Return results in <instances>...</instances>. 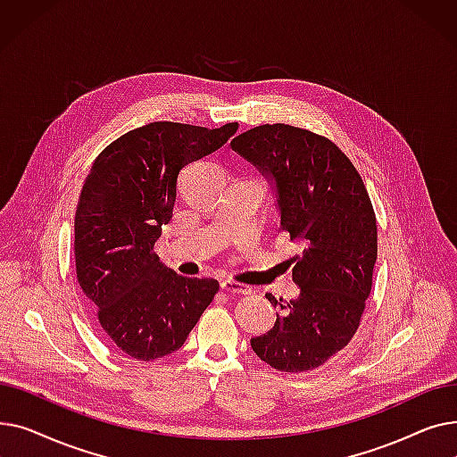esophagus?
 <instances>
[{"mask_svg":"<svg viewBox=\"0 0 457 457\" xmlns=\"http://www.w3.org/2000/svg\"><path fill=\"white\" fill-rule=\"evenodd\" d=\"M220 287L226 291V293H233V295H248L250 293V287L245 285V283H238L235 279H222L220 281Z\"/></svg>","mask_w":457,"mask_h":457,"instance_id":"1","label":"esophagus"}]
</instances>
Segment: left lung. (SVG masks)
Instances as JSON below:
<instances>
[{
    "instance_id": "1",
    "label": "left lung",
    "mask_w": 457,
    "mask_h": 457,
    "mask_svg": "<svg viewBox=\"0 0 457 457\" xmlns=\"http://www.w3.org/2000/svg\"><path fill=\"white\" fill-rule=\"evenodd\" d=\"M231 148L274 181L281 229L303 246L291 259L298 298L265 295L279 313L252 348L276 370H313L352 341L372 289L378 228L369 192L352 161L313 131L265 124Z\"/></svg>"
}]
</instances>
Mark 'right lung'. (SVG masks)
Wrapping results in <instances>:
<instances>
[{
  "mask_svg": "<svg viewBox=\"0 0 457 457\" xmlns=\"http://www.w3.org/2000/svg\"><path fill=\"white\" fill-rule=\"evenodd\" d=\"M237 128L152 122L111 142L85 179L74 220L78 281L104 337L137 361L179 350L219 293L216 279L164 267L154 246L172 220L183 168Z\"/></svg>",
  "mask_w": 457,
  "mask_h": 457,
  "instance_id": "1",
  "label": "right lung"
}]
</instances>
